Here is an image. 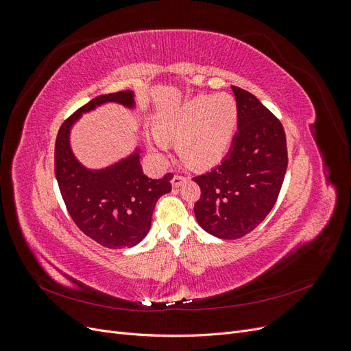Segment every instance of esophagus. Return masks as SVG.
<instances>
[{"instance_id": "esophagus-1", "label": "esophagus", "mask_w": 351, "mask_h": 351, "mask_svg": "<svg viewBox=\"0 0 351 351\" xmlns=\"http://www.w3.org/2000/svg\"><path fill=\"white\" fill-rule=\"evenodd\" d=\"M186 180H187L186 176L174 174V177H173V180H171V184H173V187H178V186H182V184L186 182Z\"/></svg>"}]
</instances>
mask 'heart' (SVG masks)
I'll return each mask as SVG.
<instances>
[{
  "mask_svg": "<svg viewBox=\"0 0 351 351\" xmlns=\"http://www.w3.org/2000/svg\"><path fill=\"white\" fill-rule=\"evenodd\" d=\"M239 119L237 104L228 95L196 97L156 121L152 145L158 149L177 142L180 156L193 167H210L228 152Z\"/></svg>",
  "mask_w": 351,
  "mask_h": 351,
  "instance_id": "obj_1",
  "label": "heart"
}]
</instances>
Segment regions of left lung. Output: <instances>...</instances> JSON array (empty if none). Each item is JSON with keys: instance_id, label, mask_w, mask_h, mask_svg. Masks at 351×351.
<instances>
[{"instance_id": "left-lung-1", "label": "left lung", "mask_w": 351, "mask_h": 351, "mask_svg": "<svg viewBox=\"0 0 351 351\" xmlns=\"http://www.w3.org/2000/svg\"><path fill=\"white\" fill-rule=\"evenodd\" d=\"M239 132L222 162L193 177L199 226L219 239L249 234L274 208L289 164L281 121L250 92L232 86Z\"/></svg>"}]
</instances>
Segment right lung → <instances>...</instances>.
Instances as JSON below:
<instances>
[{
    "label": "right lung",
    "mask_w": 351,
    "mask_h": 351,
    "mask_svg": "<svg viewBox=\"0 0 351 351\" xmlns=\"http://www.w3.org/2000/svg\"><path fill=\"white\" fill-rule=\"evenodd\" d=\"M105 102L134 107L133 92L101 95L61 124L56 141V177L69 215L77 228L108 249H129L151 228L158 199L171 192L173 174L152 180L143 174L139 151L105 169H88L74 158L69 134L82 112Z\"/></svg>",
    "instance_id": "add662e5"
}]
</instances>
